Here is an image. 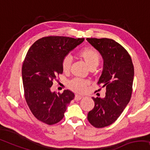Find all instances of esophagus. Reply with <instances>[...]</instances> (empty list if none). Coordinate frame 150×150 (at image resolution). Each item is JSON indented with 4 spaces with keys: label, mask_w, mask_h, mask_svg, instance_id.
Wrapping results in <instances>:
<instances>
[{
    "label": "esophagus",
    "mask_w": 150,
    "mask_h": 150,
    "mask_svg": "<svg viewBox=\"0 0 150 150\" xmlns=\"http://www.w3.org/2000/svg\"><path fill=\"white\" fill-rule=\"evenodd\" d=\"M82 97H83V96H81V95H79V94H76L75 96V100H79L82 98Z\"/></svg>",
    "instance_id": "obj_1"
}]
</instances>
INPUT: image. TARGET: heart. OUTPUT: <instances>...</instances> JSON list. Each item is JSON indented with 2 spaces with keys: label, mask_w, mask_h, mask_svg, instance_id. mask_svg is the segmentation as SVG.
Listing matches in <instances>:
<instances>
[{
  "label": "heart",
  "mask_w": 150,
  "mask_h": 150,
  "mask_svg": "<svg viewBox=\"0 0 150 150\" xmlns=\"http://www.w3.org/2000/svg\"><path fill=\"white\" fill-rule=\"evenodd\" d=\"M79 56L83 59L84 62L90 69H95L98 66L100 61V56L98 52L92 47H88L83 48L79 53ZM71 65V56H67L63 58L62 62V70L64 73H67L70 70ZM88 81L83 80L79 78H74L70 80L68 82V87L73 91L82 93L86 91L88 86Z\"/></svg>",
  "instance_id": "1"
}]
</instances>
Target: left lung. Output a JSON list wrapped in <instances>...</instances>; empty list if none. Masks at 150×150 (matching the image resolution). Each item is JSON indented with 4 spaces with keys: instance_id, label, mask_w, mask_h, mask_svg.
Returning a JSON list of instances; mask_svg holds the SVG:
<instances>
[{
    "instance_id": "left-lung-1",
    "label": "left lung",
    "mask_w": 150,
    "mask_h": 150,
    "mask_svg": "<svg viewBox=\"0 0 150 150\" xmlns=\"http://www.w3.org/2000/svg\"><path fill=\"white\" fill-rule=\"evenodd\" d=\"M104 60L102 75L98 85L106 88L104 98H94V107L88 120L96 128L112 124L123 112L131 98L134 66L130 54L114 40L107 38H87ZM101 88L95 91H100Z\"/></svg>"
}]
</instances>
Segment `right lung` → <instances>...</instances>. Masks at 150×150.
Listing matches in <instances>:
<instances>
[{
  "instance_id": "obj_1",
  "label": "right lung",
  "mask_w": 150,
  "mask_h": 150,
  "mask_svg": "<svg viewBox=\"0 0 150 150\" xmlns=\"http://www.w3.org/2000/svg\"><path fill=\"white\" fill-rule=\"evenodd\" d=\"M84 41V38L50 36L37 40L30 47L23 62L22 74L24 97L37 120L52 125L64 117L75 94L69 90L51 92L54 80L63 73V58Z\"/></svg>"
}]
</instances>
